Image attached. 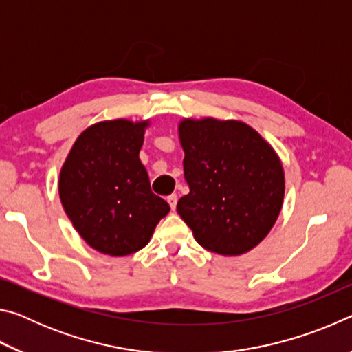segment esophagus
<instances>
[{
    "mask_svg": "<svg viewBox=\"0 0 352 352\" xmlns=\"http://www.w3.org/2000/svg\"><path fill=\"white\" fill-rule=\"evenodd\" d=\"M177 195L175 194H170V195H168V204L170 205V210L174 211L175 208H177Z\"/></svg>",
    "mask_w": 352,
    "mask_h": 352,
    "instance_id": "1",
    "label": "esophagus"
}]
</instances>
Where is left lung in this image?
Instances as JSON below:
<instances>
[{
  "instance_id": "1",
  "label": "left lung",
  "mask_w": 352,
  "mask_h": 352,
  "mask_svg": "<svg viewBox=\"0 0 352 352\" xmlns=\"http://www.w3.org/2000/svg\"><path fill=\"white\" fill-rule=\"evenodd\" d=\"M178 136L189 194L178 200L177 212L210 252H250L270 233L283 208L285 183L278 153L234 119H183Z\"/></svg>"
}]
</instances>
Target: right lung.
<instances>
[{
    "label": "right lung",
    "mask_w": 352,
    "mask_h": 352,
    "mask_svg": "<svg viewBox=\"0 0 352 352\" xmlns=\"http://www.w3.org/2000/svg\"><path fill=\"white\" fill-rule=\"evenodd\" d=\"M148 121L93 124L71 147L58 178L63 210L91 248L127 256L146 247L170 211L155 195L140 151Z\"/></svg>",
    "instance_id": "1"
}]
</instances>
